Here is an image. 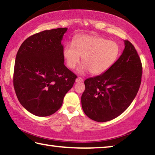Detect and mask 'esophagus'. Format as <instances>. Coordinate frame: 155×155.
Here are the masks:
<instances>
[{"mask_svg":"<svg viewBox=\"0 0 155 155\" xmlns=\"http://www.w3.org/2000/svg\"><path fill=\"white\" fill-rule=\"evenodd\" d=\"M75 81H76V83H81V82H83V79L81 77H78V78H76Z\"/></svg>","mask_w":155,"mask_h":155,"instance_id":"obj_1","label":"esophagus"}]
</instances>
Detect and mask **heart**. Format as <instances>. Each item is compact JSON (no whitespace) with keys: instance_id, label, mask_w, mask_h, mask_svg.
<instances>
[{"instance_id":"1","label":"heart","mask_w":155,"mask_h":155,"mask_svg":"<svg viewBox=\"0 0 155 155\" xmlns=\"http://www.w3.org/2000/svg\"><path fill=\"white\" fill-rule=\"evenodd\" d=\"M63 57L67 66L74 69L82 57L83 65L78 70L79 74L90 72L101 74L109 70L118 59L120 47L116 41L98 35H81L74 38L73 44H66Z\"/></svg>"}]
</instances>
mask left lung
Returning a JSON list of instances; mask_svg holds the SVG:
<instances>
[{"label":"left lung","instance_id":"1","mask_svg":"<svg viewBox=\"0 0 155 155\" xmlns=\"http://www.w3.org/2000/svg\"><path fill=\"white\" fill-rule=\"evenodd\" d=\"M124 49L114 65L99 76L85 81L81 96L84 113L98 122L121 115L135 98L141 81L142 65L134 46L124 40Z\"/></svg>","mask_w":155,"mask_h":155}]
</instances>
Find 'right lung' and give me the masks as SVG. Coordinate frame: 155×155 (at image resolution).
<instances>
[{"instance_id": "add662e5", "label": "right lung", "mask_w": 155, "mask_h": 155, "mask_svg": "<svg viewBox=\"0 0 155 155\" xmlns=\"http://www.w3.org/2000/svg\"><path fill=\"white\" fill-rule=\"evenodd\" d=\"M67 28L46 30L24 41L15 57L14 87L25 109L48 116L61 107L76 76L65 66L61 40Z\"/></svg>"}]
</instances>
